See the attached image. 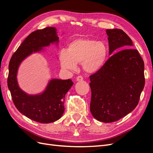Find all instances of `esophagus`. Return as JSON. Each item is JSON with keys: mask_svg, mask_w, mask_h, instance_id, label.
<instances>
[{"mask_svg": "<svg viewBox=\"0 0 153 153\" xmlns=\"http://www.w3.org/2000/svg\"><path fill=\"white\" fill-rule=\"evenodd\" d=\"M76 81H78V82H80V81H82L83 80H84V78H83V77H82V76H78L76 77Z\"/></svg>", "mask_w": 153, "mask_h": 153, "instance_id": "1", "label": "esophagus"}]
</instances>
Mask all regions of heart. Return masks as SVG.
<instances>
[{
  "label": "heart",
  "mask_w": 153,
  "mask_h": 153,
  "mask_svg": "<svg viewBox=\"0 0 153 153\" xmlns=\"http://www.w3.org/2000/svg\"><path fill=\"white\" fill-rule=\"evenodd\" d=\"M108 48L103 41L89 38H76L60 51L59 60L65 69L74 70L76 64L88 74H95L102 69L107 60Z\"/></svg>",
  "instance_id": "b5f03b06"
}]
</instances>
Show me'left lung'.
I'll return each instance as SVG.
<instances>
[{
  "mask_svg": "<svg viewBox=\"0 0 153 153\" xmlns=\"http://www.w3.org/2000/svg\"><path fill=\"white\" fill-rule=\"evenodd\" d=\"M109 55L104 68L90 76L91 112L96 119L112 123L135 108L145 85L144 63L131 48L130 38L121 29H106Z\"/></svg>",
  "mask_w": 153,
  "mask_h": 153,
  "instance_id": "1",
  "label": "left lung"
}]
</instances>
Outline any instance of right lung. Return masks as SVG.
Instances as JSON below:
<instances>
[{"mask_svg":"<svg viewBox=\"0 0 153 153\" xmlns=\"http://www.w3.org/2000/svg\"><path fill=\"white\" fill-rule=\"evenodd\" d=\"M59 41L55 27H48L32 32L12 55L9 64L7 86L14 104L21 114L40 123H53L62 117L64 98L73 82L71 79L53 78L49 80L42 92L29 94L18 85V70L22 61L29 55L42 52L50 44L58 45Z\"/></svg>","mask_w":153,"mask_h":153,"instance_id":"add662e5","label":"right lung"}]
</instances>
